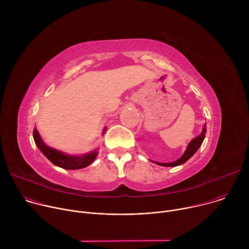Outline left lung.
<instances>
[{"mask_svg":"<svg viewBox=\"0 0 249 249\" xmlns=\"http://www.w3.org/2000/svg\"><path fill=\"white\" fill-rule=\"evenodd\" d=\"M206 131L207 130H206V123H205L204 124V128L202 130V133L199 136H197L196 138H194L190 142V144L188 145L185 153L182 155V157L180 159H178V160L173 161V162H169V163H162V162H157V163L161 165V166H176V165H180V164L184 163L185 161H187L197 152V150L202 145L203 141H204V138H205V135H206Z\"/></svg>","mask_w":249,"mask_h":249,"instance_id":"obj_1","label":"left lung"}]
</instances>
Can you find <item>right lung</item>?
Returning a JSON list of instances; mask_svg holds the SVG:
<instances>
[{
	"instance_id": "1",
	"label": "right lung",
	"mask_w": 249,
	"mask_h": 249,
	"mask_svg": "<svg viewBox=\"0 0 249 249\" xmlns=\"http://www.w3.org/2000/svg\"><path fill=\"white\" fill-rule=\"evenodd\" d=\"M33 139L35 144L41 151V153L55 165L60 166L65 169H80L89 166L96 158L97 152L94 151L90 154L85 155L83 157H74V156H68L63 154L62 152L56 151L52 148L47 147L38 133L36 129L33 130Z\"/></svg>"
}]
</instances>
